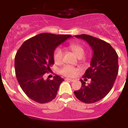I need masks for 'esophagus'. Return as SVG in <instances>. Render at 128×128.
Returning a JSON list of instances; mask_svg holds the SVG:
<instances>
[{"instance_id":"esophagus-1","label":"esophagus","mask_w":128,"mask_h":128,"mask_svg":"<svg viewBox=\"0 0 128 128\" xmlns=\"http://www.w3.org/2000/svg\"><path fill=\"white\" fill-rule=\"evenodd\" d=\"M65 79L66 80H70V81H71V82H74V79H70V78H66Z\"/></svg>"}]
</instances>
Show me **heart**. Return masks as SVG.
<instances>
[{
	"label": "heart",
	"mask_w": 128,
	"mask_h": 128,
	"mask_svg": "<svg viewBox=\"0 0 128 128\" xmlns=\"http://www.w3.org/2000/svg\"><path fill=\"white\" fill-rule=\"evenodd\" d=\"M69 49L72 50L78 58H82L85 54V49L79 43L70 44ZM63 58L62 50L60 48H57L54 53V59L56 62H61ZM60 72L62 75L67 77H73L78 72V69L70 65H64L60 69Z\"/></svg>",
	"instance_id": "1"
}]
</instances>
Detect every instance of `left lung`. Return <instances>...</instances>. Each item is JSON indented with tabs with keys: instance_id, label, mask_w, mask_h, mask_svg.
I'll return each mask as SVG.
<instances>
[{
	"instance_id": "obj_1",
	"label": "left lung",
	"mask_w": 128,
	"mask_h": 128,
	"mask_svg": "<svg viewBox=\"0 0 128 128\" xmlns=\"http://www.w3.org/2000/svg\"><path fill=\"white\" fill-rule=\"evenodd\" d=\"M74 36L87 42L93 54L90 67L86 69L82 77L90 79L91 82L86 85L80 79L81 88L74 91V94L82 102H96L105 98L112 89L118 72V55L109 43L102 40L86 34Z\"/></svg>"
}]
</instances>
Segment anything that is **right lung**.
Listing matches in <instances>:
<instances>
[{
  "instance_id": "obj_1",
  "label": "right lung",
  "mask_w": 128,
  "mask_h": 128,
  "mask_svg": "<svg viewBox=\"0 0 128 128\" xmlns=\"http://www.w3.org/2000/svg\"><path fill=\"white\" fill-rule=\"evenodd\" d=\"M72 36L40 34L25 41L16 53V77L20 87L32 100L44 104L55 98L64 79L56 74L53 80H45L44 75L51 71L50 67L54 64L56 48Z\"/></svg>"
}]
</instances>
